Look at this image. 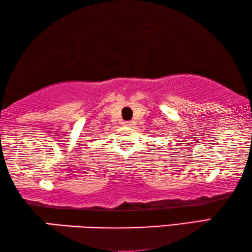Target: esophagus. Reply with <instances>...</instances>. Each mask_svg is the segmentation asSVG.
I'll return each instance as SVG.
<instances>
[{
    "label": "esophagus",
    "instance_id": "obj_1",
    "mask_svg": "<svg viewBox=\"0 0 252 252\" xmlns=\"http://www.w3.org/2000/svg\"><path fill=\"white\" fill-rule=\"evenodd\" d=\"M123 125L124 126H131V123L130 122H123Z\"/></svg>",
    "mask_w": 252,
    "mask_h": 252
}]
</instances>
